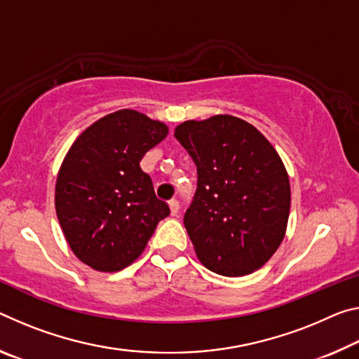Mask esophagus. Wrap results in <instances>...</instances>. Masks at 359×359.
<instances>
[{"label":"esophagus","instance_id":"34e87169","mask_svg":"<svg viewBox=\"0 0 359 359\" xmlns=\"http://www.w3.org/2000/svg\"><path fill=\"white\" fill-rule=\"evenodd\" d=\"M169 208H170V214H172V215H177L180 204H179V201H177V200H175V198H172V200L169 201Z\"/></svg>","mask_w":359,"mask_h":359}]
</instances>
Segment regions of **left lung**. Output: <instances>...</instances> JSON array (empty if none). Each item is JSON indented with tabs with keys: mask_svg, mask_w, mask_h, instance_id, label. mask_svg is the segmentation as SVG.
Here are the masks:
<instances>
[{
	"mask_svg": "<svg viewBox=\"0 0 359 359\" xmlns=\"http://www.w3.org/2000/svg\"><path fill=\"white\" fill-rule=\"evenodd\" d=\"M174 137L198 172L184 215L198 259L224 276L260 269L280 248L291 209L280 155L252 124L230 115L185 121Z\"/></svg>",
	"mask_w": 359,
	"mask_h": 359,
	"instance_id": "obj_1",
	"label": "left lung"
}]
</instances>
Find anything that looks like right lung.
<instances>
[{
	"instance_id": "right-lung-1",
	"label": "right lung",
	"mask_w": 359,
	"mask_h": 359,
	"mask_svg": "<svg viewBox=\"0 0 359 359\" xmlns=\"http://www.w3.org/2000/svg\"><path fill=\"white\" fill-rule=\"evenodd\" d=\"M166 135V124L119 110L89 126L68 150L57 175L55 212L72 251L90 269H126L169 215L140 168Z\"/></svg>"
}]
</instances>
